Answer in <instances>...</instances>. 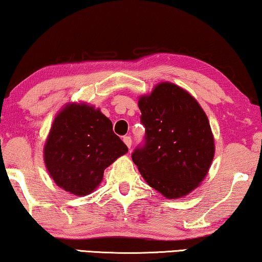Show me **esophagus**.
Wrapping results in <instances>:
<instances>
[{"instance_id": "obj_1", "label": "esophagus", "mask_w": 262, "mask_h": 262, "mask_svg": "<svg viewBox=\"0 0 262 262\" xmlns=\"http://www.w3.org/2000/svg\"><path fill=\"white\" fill-rule=\"evenodd\" d=\"M123 142L126 143V146H127L128 148H130V147H132V138H130V136H124V138H123Z\"/></svg>"}]
</instances>
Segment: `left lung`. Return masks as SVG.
<instances>
[{
    "mask_svg": "<svg viewBox=\"0 0 262 262\" xmlns=\"http://www.w3.org/2000/svg\"><path fill=\"white\" fill-rule=\"evenodd\" d=\"M139 108L146 136L133 151V162L165 198L185 196L206 178L214 158L206 113L189 93L170 82L140 97Z\"/></svg>",
    "mask_w": 262,
    "mask_h": 262,
    "instance_id": "left-lung-1",
    "label": "left lung"
}]
</instances>
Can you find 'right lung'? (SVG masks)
Returning <instances> with one entry per match:
<instances>
[{
    "mask_svg": "<svg viewBox=\"0 0 262 262\" xmlns=\"http://www.w3.org/2000/svg\"><path fill=\"white\" fill-rule=\"evenodd\" d=\"M128 148L100 109L68 103L54 120L45 144V163L53 180L74 195L91 194L103 171Z\"/></svg>",
    "mask_w": 262,
    "mask_h": 262,
    "instance_id": "obj_1",
    "label": "right lung"
}]
</instances>
